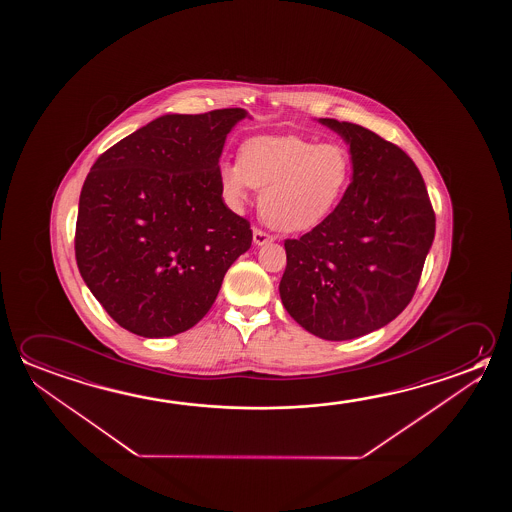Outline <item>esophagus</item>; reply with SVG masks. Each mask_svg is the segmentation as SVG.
Masks as SVG:
<instances>
[{"label":"esophagus","mask_w":512,"mask_h":512,"mask_svg":"<svg viewBox=\"0 0 512 512\" xmlns=\"http://www.w3.org/2000/svg\"><path fill=\"white\" fill-rule=\"evenodd\" d=\"M271 241H273V237H271V235L266 234V232H264V230H260V228H253V243L257 244V246L271 243Z\"/></svg>","instance_id":"obj_1"}]
</instances>
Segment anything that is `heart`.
<instances>
[{"label":"heart","mask_w":512,"mask_h":512,"mask_svg":"<svg viewBox=\"0 0 512 512\" xmlns=\"http://www.w3.org/2000/svg\"><path fill=\"white\" fill-rule=\"evenodd\" d=\"M352 173L350 151L339 143L259 135L241 144L239 162L219 166V184L237 207L248 200L250 187L260 189V216L269 227L302 232L336 209Z\"/></svg>","instance_id":"heart-1"}]
</instances>
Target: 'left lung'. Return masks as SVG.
<instances>
[{
	"mask_svg": "<svg viewBox=\"0 0 512 512\" xmlns=\"http://www.w3.org/2000/svg\"><path fill=\"white\" fill-rule=\"evenodd\" d=\"M350 144L353 178L336 209L285 239L280 298L310 334L346 341L384 327L416 293L436 214L411 157L368 128L319 119Z\"/></svg>",
	"mask_w": 512,
	"mask_h": 512,
	"instance_id": "1",
	"label": "left lung"
}]
</instances>
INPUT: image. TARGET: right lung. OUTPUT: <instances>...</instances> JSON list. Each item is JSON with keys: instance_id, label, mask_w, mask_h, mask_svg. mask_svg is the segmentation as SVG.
Wrapping results in <instances>:
<instances>
[{"instance_id": "obj_1", "label": "right lung", "mask_w": 512, "mask_h": 512, "mask_svg": "<svg viewBox=\"0 0 512 512\" xmlns=\"http://www.w3.org/2000/svg\"><path fill=\"white\" fill-rule=\"evenodd\" d=\"M243 109L168 114L101 153L85 178L75 255L119 327L176 336L216 302L252 228L223 203L219 157Z\"/></svg>"}]
</instances>
